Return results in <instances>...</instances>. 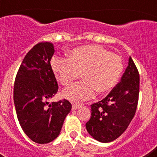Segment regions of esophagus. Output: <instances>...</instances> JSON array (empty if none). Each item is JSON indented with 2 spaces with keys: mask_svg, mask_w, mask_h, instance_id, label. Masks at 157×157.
Wrapping results in <instances>:
<instances>
[{
  "mask_svg": "<svg viewBox=\"0 0 157 157\" xmlns=\"http://www.w3.org/2000/svg\"><path fill=\"white\" fill-rule=\"evenodd\" d=\"M81 105H77V104H74V105H72V110H76L78 108H80Z\"/></svg>",
  "mask_w": 157,
  "mask_h": 157,
  "instance_id": "esophagus-1",
  "label": "esophagus"
}]
</instances>
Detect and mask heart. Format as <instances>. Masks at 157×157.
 Listing matches in <instances>:
<instances>
[{
	"label": "heart",
	"instance_id": "b5f03b06",
	"mask_svg": "<svg viewBox=\"0 0 157 157\" xmlns=\"http://www.w3.org/2000/svg\"><path fill=\"white\" fill-rule=\"evenodd\" d=\"M51 67L62 86L72 85L80 75L84 81L66 89L63 96L73 102L90 99L96 92L110 91L120 79L123 63L120 56L100 45L78 47L67 53V59L56 56L51 59Z\"/></svg>",
	"mask_w": 157,
	"mask_h": 157
}]
</instances>
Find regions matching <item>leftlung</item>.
I'll return each mask as SVG.
<instances>
[{
	"label": "left lung",
	"mask_w": 157,
	"mask_h": 157,
	"mask_svg": "<svg viewBox=\"0 0 157 157\" xmlns=\"http://www.w3.org/2000/svg\"><path fill=\"white\" fill-rule=\"evenodd\" d=\"M139 83V73L130 56L120 82L103 100L91 105V116L86 127L94 139L111 142L127 130L137 109Z\"/></svg>",
	"instance_id": "obj_1"
}]
</instances>
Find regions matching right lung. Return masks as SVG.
Segmentation results:
<instances>
[{
	"label": "right lung",
	"mask_w": 157,
	"mask_h": 157,
	"mask_svg": "<svg viewBox=\"0 0 157 157\" xmlns=\"http://www.w3.org/2000/svg\"><path fill=\"white\" fill-rule=\"evenodd\" d=\"M54 52L50 42L34 45L25 56L14 85V104L19 124L25 134L38 144L57 138L71 109L67 100L48 102L58 91L50 64Z\"/></svg>",
	"instance_id": "add662e5"
}]
</instances>
